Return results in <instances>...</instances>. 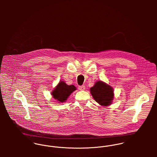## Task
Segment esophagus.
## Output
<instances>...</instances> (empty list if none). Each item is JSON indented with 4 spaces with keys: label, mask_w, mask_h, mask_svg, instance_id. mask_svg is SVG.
Segmentation results:
<instances>
[{
    "label": "esophagus",
    "mask_w": 157,
    "mask_h": 157,
    "mask_svg": "<svg viewBox=\"0 0 157 157\" xmlns=\"http://www.w3.org/2000/svg\"><path fill=\"white\" fill-rule=\"evenodd\" d=\"M78 90H85V86L82 85V86H78Z\"/></svg>",
    "instance_id": "1"
}]
</instances>
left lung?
Segmentation results:
<instances>
[{"label": "left lung", "instance_id": "1", "mask_svg": "<svg viewBox=\"0 0 157 157\" xmlns=\"http://www.w3.org/2000/svg\"><path fill=\"white\" fill-rule=\"evenodd\" d=\"M90 90L94 100L100 105L107 106L112 103L113 91L112 88L105 83L98 81L95 83Z\"/></svg>", "mask_w": 157, "mask_h": 157}]
</instances>
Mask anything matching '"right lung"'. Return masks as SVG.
<instances>
[{
	"mask_svg": "<svg viewBox=\"0 0 157 157\" xmlns=\"http://www.w3.org/2000/svg\"><path fill=\"white\" fill-rule=\"evenodd\" d=\"M76 90L74 85H67L65 82H60L52 92V95L56 100L64 102L70 94Z\"/></svg>",
	"mask_w": 157,
	"mask_h": 157,
	"instance_id": "1",
	"label": "right lung"
}]
</instances>
